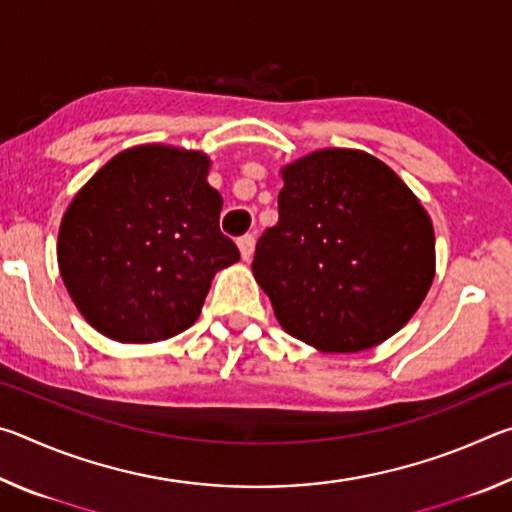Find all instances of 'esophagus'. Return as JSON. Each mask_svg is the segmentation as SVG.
I'll use <instances>...</instances> for the list:
<instances>
[{
    "mask_svg": "<svg viewBox=\"0 0 512 512\" xmlns=\"http://www.w3.org/2000/svg\"><path fill=\"white\" fill-rule=\"evenodd\" d=\"M237 244H239V250H241V257H244L246 262H248V259L253 257V253H255V235L239 237Z\"/></svg>",
    "mask_w": 512,
    "mask_h": 512,
    "instance_id": "obj_1",
    "label": "esophagus"
}]
</instances>
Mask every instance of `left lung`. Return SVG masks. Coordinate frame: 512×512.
<instances>
[{"label": "left lung", "instance_id": "8db88e82", "mask_svg": "<svg viewBox=\"0 0 512 512\" xmlns=\"http://www.w3.org/2000/svg\"><path fill=\"white\" fill-rule=\"evenodd\" d=\"M282 178L280 219L253 259L280 325L323 352L386 341L433 282L429 214L393 169L363 151H316Z\"/></svg>", "mask_w": 512, "mask_h": 512}]
</instances>
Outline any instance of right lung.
Wrapping results in <instances>:
<instances>
[{
  "mask_svg": "<svg viewBox=\"0 0 512 512\" xmlns=\"http://www.w3.org/2000/svg\"><path fill=\"white\" fill-rule=\"evenodd\" d=\"M198 151L135 146L94 173L58 232V266L85 320L119 343L185 332L216 271L239 262Z\"/></svg>",
  "mask_w": 512,
  "mask_h": 512,
  "instance_id": "right-lung-1",
  "label": "right lung"
}]
</instances>
